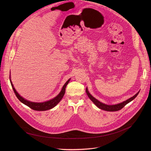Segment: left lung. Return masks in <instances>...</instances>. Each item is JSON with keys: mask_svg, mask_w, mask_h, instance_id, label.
Instances as JSON below:
<instances>
[{"mask_svg": "<svg viewBox=\"0 0 151 151\" xmlns=\"http://www.w3.org/2000/svg\"><path fill=\"white\" fill-rule=\"evenodd\" d=\"M86 93L88 95V96L89 97V98L93 102V104L98 107V108L106 110V111H118L120 110V109H122V108H124L127 104H129L131 101H132L134 99H135L136 98V96L138 95V94L139 93V92L136 93L134 96H133L132 97L130 98L129 99L126 100V101H124L122 103L117 104V105H106L104 104L101 102H99V101H98L96 99H95L94 97H93L88 91L87 88L86 89Z\"/></svg>", "mask_w": 151, "mask_h": 151, "instance_id": "8db88e82", "label": "left lung"}]
</instances>
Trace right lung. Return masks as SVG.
<instances>
[{
    "label": "right lung",
    "mask_w": 151,
    "mask_h": 151,
    "mask_svg": "<svg viewBox=\"0 0 151 151\" xmlns=\"http://www.w3.org/2000/svg\"><path fill=\"white\" fill-rule=\"evenodd\" d=\"M70 79H69L65 83V85L63 86L62 89L61 91V92H60V93L56 96L55 98L49 101H46L45 102L42 103H36V102H29L27 100H25V99H24L22 96H21L16 91V90L15 89V88H14V86L10 81L11 83V85L13 88V89L15 93L16 96H17V98L19 99V101L20 102H22V104H24V105H27V106H28L29 108L34 110H37V111H44V110H49L52 108H54L56 105H57V104L61 101V99H62V98L63 97L65 93V87L68 84V83H69Z\"/></svg>",
    "instance_id": "obj_1"
}]
</instances>
